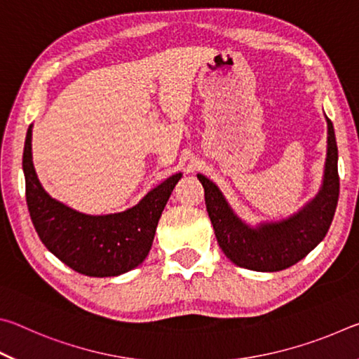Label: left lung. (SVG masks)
Segmentation results:
<instances>
[{
  "mask_svg": "<svg viewBox=\"0 0 359 359\" xmlns=\"http://www.w3.org/2000/svg\"><path fill=\"white\" fill-rule=\"evenodd\" d=\"M326 123L323 185L311 203L282 222L250 226L234 214L214 182L198 174L218 245L234 264L258 272H277L306 258L325 239L339 201L337 142L332 121L326 117Z\"/></svg>",
  "mask_w": 359,
  "mask_h": 359,
  "instance_id": "left-lung-1",
  "label": "left lung"
}]
</instances>
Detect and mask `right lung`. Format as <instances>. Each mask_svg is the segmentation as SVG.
<instances>
[{
    "label": "right lung",
    "mask_w": 359,
    "mask_h": 359,
    "mask_svg": "<svg viewBox=\"0 0 359 359\" xmlns=\"http://www.w3.org/2000/svg\"><path fill=\"white\" fill-rule=\"evenodd\" d=\"M29 125L23 149V174L29 217L48 252L79 274L114 277L135 269L147 257L161 212L182 174L150 190L131 209L87 215L53 199L36 175Z\"/></svg>",
    "instance_id": "right-lung-1"
}]
</instances>
